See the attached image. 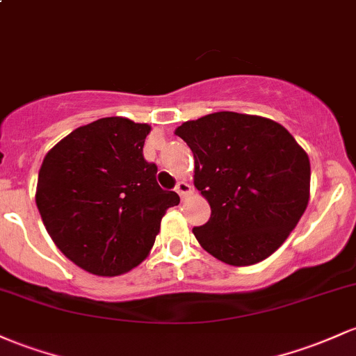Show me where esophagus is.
<instances>
[{
  "instance_id": "esophagus-1",
  "label": "esophagus",
  "mask_w": 356,
  "mask_h": 356,
  "mask_svg": "<svg viewBox=\"0 0 356 356\" xmlns=\"http://www.w3.org/2000/svg\"><path fill=\"white\" fill-rule=\"evenodd\" d=\"M175 191H177V194H179V196H181L182 199H186L187 196H189L191 193H193V189H191V186L187 184V182H184V181L177 182V186H175Z\"/></svg>"
}]
</instances>
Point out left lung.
<instances>
[{
  "mask_svg": "<svg viewBox=\"0 0 356 356\" xmlns=\"http://www.w3.org/2000/svg\"><path fill=\"white\" fill-rule=\"evenodd\" d=\"M194 155V186L211 218L193 228L199 245L233 265L270 257L309 202L311 163L282 124L255 115L211 113L177 127Z\"/></svg>",
  "mask_w": 356,
  "mask_h": 356,
  "instance_id": "8db88e82",
  "label": "left lung"
}]
</instances>
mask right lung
Masks as SVG:
<instances>
[{
  "label": "right lung",
  "instance_id": "obj_1",
  "mask_svg": "<svg viewBox=\"0 0 356 356\" xmlns=\"http://www.w3.org/2000/svg\"><path fill=\"white\" fill-rule=\"evenodd\" d=\"M150 127L121 116L101 118L50 148L35 201L57 248L83 270L115 277L142 264L165 211L179 204L143 159Z\"/></svg>",
  "mask_w": 356,
  "mask_h": 356
}]
</instances>
